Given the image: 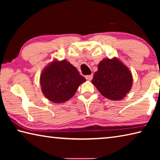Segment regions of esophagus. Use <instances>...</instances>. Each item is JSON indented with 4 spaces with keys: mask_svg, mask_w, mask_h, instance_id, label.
<instances>
[{
    "mask_svg": "<svg viewBox=\"0 0 160 160\" xmlns=\"http://www.w3.org/2000/svg\"><path fill=\"white\" fill-rule=\"evenodd\" d=\"M92 78H93V75L92 74L89 75H86V76H85V78H86L87 80H92Z\"/></svg>",
    "mask_w": 160,
    "mask_h": 160,
    "instance_id": "34e87169",
    "label": "esophagus"
}]
</instances>
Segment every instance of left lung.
Instances as JSON below:
<instances>
[{"instance_id": "left-lung-1", "label": "left lung", "mask_w": 160, "mask_h": 160, "mask_svg": "<svg viewBox=\"0 0 160 160\" xmlns=\"http://www.w3.org/2000/svg\"><path fill=\"white\" fill-rule=\"evenodd\" d=\"M92 83L102 95L117 101L131 90L132 77L129 69L118 59L104 58L99 63Z\"/></svg>"}]
</instances>
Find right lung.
I'll list each match as a JSON object with an SVG mask.
<instances>
[{
  "label": "right lung",
  "instance_id": "right-lung-1",
  "mask_svg": "<svg viewBox=\"0 0 160 160\" xmlns=\"http://www.w3.org/2000/svg\"><path fill=\"white\" fill-rule=\"evenodd\" d=\"M85 78L66 60L53 61L46 67L40 77L43 94L54 103H63L76 92Z\"/></svg>",
  "mask_w": 160,
  "mask_h": 160
}]
</instances>
